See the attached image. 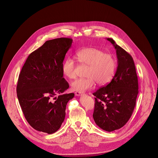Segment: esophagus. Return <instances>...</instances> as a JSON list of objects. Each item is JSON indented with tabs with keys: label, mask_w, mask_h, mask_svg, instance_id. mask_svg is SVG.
Here are the masks:
<instances>
[{
	"label": "esophagus",
	"mask_w": 158,
	"mask_h": 158,
	"mask_svg": "<svg viewBox=\"0 0 158 158\" xmlns=\"http://www.w3.org/2000/svg\"><path fill=\"white\" fill-rule=\"evenodd\" d=\"M75 95L76 96H81L82 95V93H80V92H76L75 93Z\"/></svg>",
	"instance_id": "obj_1"
}]
</instances>
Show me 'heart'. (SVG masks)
<instances>
[{
  "label": "heart",
  "mask_w": 158,
  "mask_h": 158,
  "mask_svg": "<svg viewBox=\"0 0 158 158\" xmlns=\"http://www.w3.org/2000/svg\"><path fill=\"white\" fill-rule=\"evenodd\" d=\"M76 58L81 63L88 65L85 78H78L72 81L73 91L83 93L93 88L96 82L103 86L108 84L113 78L116 69V61L111 55L98 48H85L76 52ZM75 63L71 58L65 59L62 64V73L67 78L75 77Z\"/></svg>",
  "instance_id": "1"
}]
</instances>
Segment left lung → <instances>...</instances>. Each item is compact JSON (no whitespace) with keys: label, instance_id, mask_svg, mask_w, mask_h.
Masks as SVG:
<instances>
[{"label":"left lung","instance_id":"1","mask_svg":"<svg viewBox=\"0 0 158 158\" xmlns=\"http://www.w3.org/2000/svg\"><path fill=\"white\" fill-rule=\"evenodd\" d=\"M116 50L118 67L111 81L93 93L95 96L93 118L104 131L112 132L123 127L136 106L138 81L133 58L112 39L108 38Z\"/></svg>","mask_w":158,"mask_h":158}]
</instances>
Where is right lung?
<instances>
[{"mask_svg": "<svg viewBox=\"0 0 158 158\" xmlns=\"http://www.w3.org/2000/svg\"><path fill=\"white\" fill-rule=\"evenodd\" d=\"M72 42L69 38L46 41L28 56L19 74L17 93L20 106L27 122L38 131L56 132L65 119L66 105L74 96L63 94L69 85L62 69Z\"/></svg>", "mask_w": 158, "mask_h": 158, "instance_id": "1", "label": "right lung"}]
</instances>
